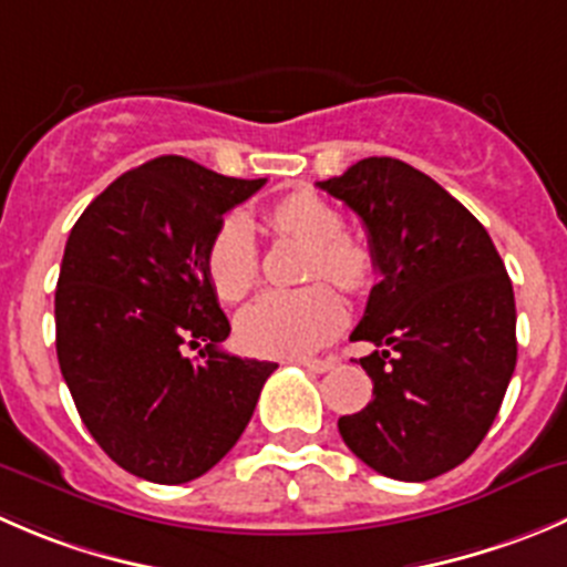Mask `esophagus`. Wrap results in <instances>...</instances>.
<instances>
[{
  "instance_id": "1",
  "label": "esophagus",
  "mask_w": 567,
  "mask_h": 567,
  "mask_svg": "<svg viewBox=\"0 0 567 567\" xmlns=\"http://www.w3.org/2000/svg\"><path fill=\"white\" fill-rule=\"evenodd\" d=\"M301 368H307V371L312 373H327L329 368H334V360L332 357H327V360H299Z\"/></svg>"
}]
</instances>
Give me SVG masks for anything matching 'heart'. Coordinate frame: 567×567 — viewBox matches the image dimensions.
Listing matches in <instances>:
<instances>
[{
	"label": "heart",
	"instance_id": "obj_1",
	"mask_svg": "<svg viewBox=\"0 0 567 567\" xmlns=\"http://www.w3.org/2000/svg\"><path fill=\"white\" fill-rule=\"evenodd\" d=\"M277 233L312 246L307 279H323L338 288L365 290L377 262L365 246L346 238V221L329 202L310 190H296L274 202L266 213ZM257 246L244 216L224 218L205 255L207 277L218 299L238 301L257 279ZM346 321V305L329 285L299 290H266L238 316V340L262 357H301L327 346Z\"/></svg>",
	"mask_w": 567,
	"mask_h": 567
}]
</instances>
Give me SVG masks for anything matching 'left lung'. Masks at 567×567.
<instances>
[{
  "mask_svg": "<svg viewBox=\"0 0 567 567\" xmlns=\"http://www.w3.org/2000/svg\"><path fill=\"white\" fill-rule=\"evenodd\" d=\"M360 216L379 282L351 340L373 382L338 421L377 474L426 482L476 452L513 379L515 293L487 229L449 190L395 157H365L316 183Z\"/></svg>",
  "mask_w": 567,
  "mask_h": 567,
  "instance_id": "1",
  "label": "left lung"
}]
</instances>
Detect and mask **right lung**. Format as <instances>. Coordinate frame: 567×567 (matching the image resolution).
<instances>
[{"instance_id": "1", "label": "right lung", "mask_w": 567, "mask_h": 567, "mask_svg": "<svg viewBox=\"0 0 567 567\" xmlns=\"http://www.w3.org/2000/svg\"><path fill=\"white\" fill-rule=\"evenodd\" d=\"M262 185L163 155L110 183L65 240L60 371L93 441L141 480L183 485L207 474L277 371L221 349L229 321L205 268L224 213Z\"/></svg>"}]
</instances>
